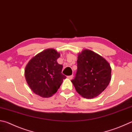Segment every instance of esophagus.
Segmentation results:
<instances>
[{"label": "esophagus", "mask_w": 132, "mask_h": 132, "mask_svg": "<svg viewBox=\"0 0 132 132\" xmlns=\"http://www.w3.org/2000/svg\"><path fill=\"white\" fill-rule=\"evenodd\" d=\"M73 75H71V76H68V78L70 79V80H71V79L73 78Z\"/></svg>", "instance_id": "1"}]
</instances>
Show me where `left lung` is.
Instances as JSON below:
<instances>
[{"mask_svg": "<svg viewBox=\"0 0 132 132\" xmlns=\"http://www.w3.org/2000/svg\"><path fill=\"white\" fill-rule=\"evenodd\" d=\"M77 70L71 82L81 96L92 99L103 91L111 80V68L106 59L89 50L78 54Z\"/></svg>", "mask_w": 132, "mask_h": 132, "instance_id": "obj_1", "label": "left lung"}]
</instances>
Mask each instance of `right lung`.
<instances>
[{
    "mask_svg": "<svg viewBox=\"0 0 132 132\" xmlns=\"http://www.w3.org/2000/svg\"><path fill=\"white\" fill-rule=\"evenodd\" d=\"M60 56L55 50L48 48L33 57L26 64V81L35 94L43 97L52 96L66 78L62 73L63 66L57 62Z\"/></svg>",
    "mask_w": 132,
    "mask_h": 132,
    "instance_id": "add662e5",
    "label": "right lung"
}]
</instances>
